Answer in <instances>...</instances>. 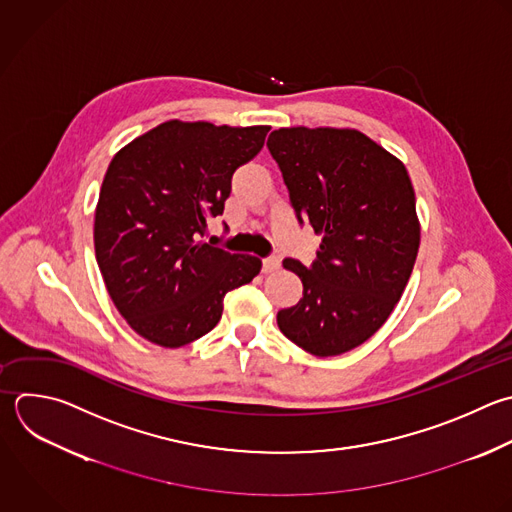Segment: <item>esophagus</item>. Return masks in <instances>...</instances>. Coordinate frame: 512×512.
I'll return each instance as SVG.
<instances>
[{
  "label": "esophagus",
  "instance_id": "1",
  "mask_svg": "<svg viewBox=\"0 0 512 512\" xmlns=\"http://www.w3.org/2000/svg\"><path fill=\"white\" fill-rule=\"evenodd\" d=\"M278 268H280V258H278V256H268V258L262 260V270H264L266 274L276 272Z\"/></svg>",
  "mask_w": 512,
  "mask_h": 512
}]
</instances>
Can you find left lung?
I'll return each instance as SVG.
<instances>
[{"mask_svg":"<svg viewBox=\"0 0 512 512\" xmlns=\"http://www.w3.org/2000/svg\"><path fill=\"white\" fill-rule=\"evenodd\" d=\"M298 222L322 236L316 262L286 258L302 280L278 328L326 358L366 342L392 314L412 274L420 222L404 164L354 128H280L268 138Z\"/></svg>","mask_w":512,"mask_h":512,"instance_id":"1","label":"left lung"}]
</instances>
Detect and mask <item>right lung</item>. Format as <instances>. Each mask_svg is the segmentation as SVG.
Masks as SVG:
<instances>
[{
  "instance_id": "1",
  "label": "right lung",
  "mask_w": 512,
  "mask_h": 512,
  "mask_svg": "<svg viewBox=\"0 0 512 512\" xmlns=\"http://www.w3.org/2000/svg\"><path fill=\"white\" fill-rule=\"evenodd\" d=\"M268 130L168 120L112 158L94 248L112 302L142 338L164 348L194 342L222 318L224 296L260 274V258L200 238Z\"/></svg>"
}]
</instances>
